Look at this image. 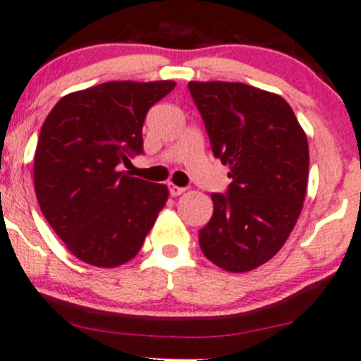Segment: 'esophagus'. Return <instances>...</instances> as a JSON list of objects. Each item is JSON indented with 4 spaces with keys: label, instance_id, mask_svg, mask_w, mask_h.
<instances>
[{
    "label": "esophagus",
    "instance_id": "obj_1",
    "mask_svg": "<svg viewBox=\"0 0 361 361\" xmlns=\"http://www.w3.org/2000/svg\"><path fill=\"white\" fill-rule=\"evenodd\" d=\"M169 191L172 196H180V194L185 192V188H179V185L176 184H169Z\"/></svg>",
    "mask_w": 361,
    "mask_h": 361
}]
</instances>
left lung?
<instances>
[{
  "label": "left lung",
  "instance_id": "1",
  "mask_svg": "<svg viewBox=\"0 0 361 361\" xmlns=\"http://www.w3.org/2000/svg\"><path fill=\"white\" fill-rule=\"evenodd\" d=\"M212 149L232 184L213 192L200 247L218 268L245 273L285 245L303 208L309 143L283 97L245 83L191 82Z\"/></svg>",
  "mask_w": 361,
  "mask_h": 361
}]
</instances>
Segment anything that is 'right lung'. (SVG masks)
I'll list each match as a JSON object with an SVG mask.
<instances>
[{"instance_id": "add662e5", "label": "right lung", "mask_w": 361, "mask_h": 361, "mask_svg": "<svg viewBox=\"0 0 361 361\" xmlns=\"http://www.w3.org/2000/svg\"><path fill=\"white\" fill-rule=\"evenodd\" d=\"M176 82H107L64 95L40 129L34 184L40 212L73 256L117 268L140 252L169 200L164 184L117 165L143 153L148 109Z\"/></svg>"}]
</instances>
